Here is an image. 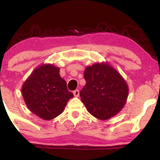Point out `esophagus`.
I'll list each match as a JSON object with an SVG mask.
<instances>
[{"mask_svg": "<svg viewBox=\"0 0 160 160\" xmlns=\"http://www.w3.org/2000/svg\"><path fill=\"white\" fill-rule=\"evenodd\" d=\"M73 93H74V97H78L79 95H80V92H79L78 89H77V90L74 91V92H73Z\"/></svg>", "mask_w": 160, "mask_h": 160, "instance_id": "obj_1", "label": "esophagus"}]
</instances>
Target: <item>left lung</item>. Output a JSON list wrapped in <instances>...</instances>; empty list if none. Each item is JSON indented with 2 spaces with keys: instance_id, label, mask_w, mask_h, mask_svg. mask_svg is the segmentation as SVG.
<instances>
[{
  "instance_id": "left-lung-1",
  "label": "left lung",
  "mask_w": 160,
  "mask_h": 160,
  "mask_svg": "<svg viewBox=\"0 0 160 160\" xmlns=\"http://www.w3.org/2000/svg\"><path fill=\"white\" fill-rule=\"evenodd\" d=\"M83 74L86 83L80 95L91 115L107 120L121 111L127 101L128 86L117 69L108 62H96L87 66Z\"/></svg>"
}]
</instances>
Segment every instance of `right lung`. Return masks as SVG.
<instances>
[{
  "label": "right lung",
  "instance_id": "right-lung-1",
  "mask_svg": "<svg viewBox=\"0 0 160 160\" xmlns=\"http://www.w3.org/2000/svg\"><path fill=\"white\" fill-rule=\"evenodd\" d=\"M59 68L41 64L29 75L22 86V95L27 108L44 120L56 118L74 97L59 74Z\"/></svg>",
  "mask_w": 160,
  "mask_h": 160
}]
</instances>
